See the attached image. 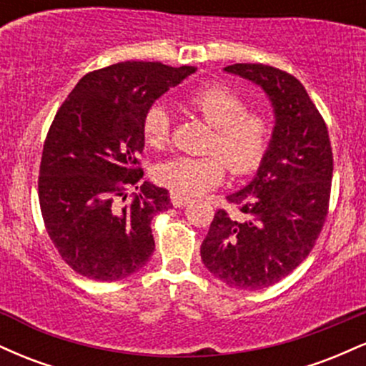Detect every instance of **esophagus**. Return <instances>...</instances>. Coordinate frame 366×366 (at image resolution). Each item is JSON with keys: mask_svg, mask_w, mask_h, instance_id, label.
I'll return each mask as SVG.
<instances>
[{"mask_svg": "<svg viewBox=\"0 0 366 366\" xmlns=\"http://www.w3.org/2000/svg\"><path fill=\"white\" fill-rule=\"evenodd\" d=\"M170 199H172V204H174L175 208H182V207H186V204L189 203V197L187 196H180V194H175V192H172V196H170Z\"/></svg>", "mask_w": 366, "mask_h": 366, "instance_id": "esophagus-1", "label": "esophagus"}]
</instances>
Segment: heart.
I'll use <instances>...</instances> for the list:
<instances>
[{
    "instance_id": "1",
    "label": "heart",
    "mask_w": 366,
    "mask_h": 366,
    "mask_svg": "<svg viewBox=\"0 0 366 366\" xmlns=\"http://www.w3.org/2000/svg\"><path fill=\"white\" fill-rule=\"evenodd\" d=\"M187 108L204 120L213 134L208 142V157H175L162 163L154 175L162 186L175 194L196 196L217 187L227 169L236 177L249 175L267 157L274 125L267 112L249 110L237 91L222 84H207L191 91ZM170 113L162 103H153L142 115V137L149 148L162 149L169 144Z\"/></svg>"
}]
</instances>
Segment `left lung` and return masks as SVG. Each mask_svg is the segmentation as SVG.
<instances>
[{"instance_id": "8db88e82", "label": "left lung", "mask_w": 366, "mask_h": 366, "mask_svg": "<svg viewBox=\"0 0 366 366\" xmlns=\"http://www.w3.org/2000/svg\"><path fill=\"white\" fill-rule=\"evenodd\" d=\"M225 72L263 87L275 129L256 177L227 196L236 212L213 217L201 259L230 287L256 291L287 277L313 249L329 215L334 157L325 120L294 75L262 63Z\"/></svg>"}]
</instances>
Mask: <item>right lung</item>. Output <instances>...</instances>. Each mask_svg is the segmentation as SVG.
Here are the masks:
<instances>
[{"mask_svg":"<svg viewBox=\"0 0 366 366\" xmlns=\"http://www.w3.org/2000/svg\"><path fill=\"white\" fill-rule=\"evenodd\" d=\"M196 66L122 61L86 74L58 108L41 157L46 232L74 272L113 282L141 270L154 251L151 220L169 191L142 182V115ZM140 192L130 202L127 189Z\"/></svg>","mask_w":366,"mask_h":366,"instance_id":"obj_1","label":"right lung"}]
</instances>
